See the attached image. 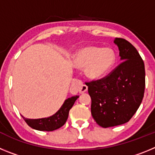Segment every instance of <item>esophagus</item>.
Masks as SVG:
<instances>
[{
  "label": "esophagus",
  "instance_id": "1",
  "mask_svg": "<svg viewBox=\"0 0 155 155\" xmlns=\"http://www.w3.org/2000/svg\"><path fill=\"white\" fill-rule=\"evenodd\" d=\"M87 86L86 85V84H82L81 86L80 87V88H79V92L80 93H84L85 91H87Z\"/></svg>",
  "mask_w": 155,
  "mask_h": 155
}]
</instances>
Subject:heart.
<instances>
[{
    "label": "heart",
    "mask_w": 155,
    "mask_h": 155,
    "mask_svg": "<svg viewBox=\"0 0 155 155\" xmlns=\"http://www.w3.org/2000/svg\"><path fill=\"white\" fill-rule=\"evenodd\" d=\"M116 62V53L110 47L87 46L78 51L74 57L75 65L86 68L85 72L91 78H100L109 72Z\"/></svg>",
    "instance_id": "1"
}]
</instances>
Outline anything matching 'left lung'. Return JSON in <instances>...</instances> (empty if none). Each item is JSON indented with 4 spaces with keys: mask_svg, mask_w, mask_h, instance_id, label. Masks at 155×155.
<instances>
[{
    "mask_svg": "<svg viewBox=\"0 0 155 155\" xmlns=\"http://www.w3.org/2000/svg\"><path fill=\"white\" fill-rule=\"evenodd\" d=\"M122 62L107 76L85 82L91 98L92 117L103 128L126 124L133 117L143 98L144 64L130 42L116 38Z\"/></svg>",
    "mask_w": 155,
    "mask_h": 155,
    "instance_id": "obj_1",
    "label": "left lung"
}]
</instances>
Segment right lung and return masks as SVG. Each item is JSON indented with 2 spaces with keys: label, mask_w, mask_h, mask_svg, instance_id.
Returning <instances> with one entry per match:
<instances>
[{
  "label": "right lung",
  "mask_w": 155,
  "mask_h": 155,
  "mask_svg": "<svg viewBox=\"0 0 155 155\" xmlns=\"http://www.w3.org/2000/svg\"><path fill=\"white\" fill-rule=\"evenodd\" d=\"M78 97L79 96L76 95V96H73L66 99L61 109H59L55 114L50 117L36 119V120H31V119L25 118V117H23V119L30 127L37 130H55L64 125L68 118L70 109L72 108L75 101L78 98Z\"/></svg>",
  "instance_id": "1"
}]
</instances>
